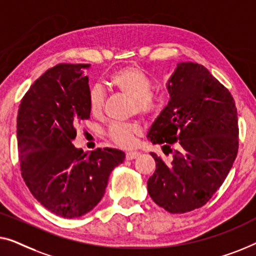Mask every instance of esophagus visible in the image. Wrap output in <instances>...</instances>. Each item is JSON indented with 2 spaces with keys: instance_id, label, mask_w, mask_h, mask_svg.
<instances>
[{
  "instance_id": "1",
  "label": "esophagus",
  "mask_w": 256,
  "mask_h": 256,
  "mask_svg": "<svg viewBox=\"0 0 256 256\" xmlns=\"http://www.w3.org/2000/svg\"><path fill=\"white\" fill-rule=\"evenodd\" d=\"M140 156L139 152H128L126 153V160H133L136 159Z\"/></svg>"
}]
</instances>
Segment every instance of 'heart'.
<instances>
[{"label":"heart","mask_w":256,"mask_h":256,"mask_svg":"<svg viewBox=\"0 0 256 256\" xmlns=\"http://www.w3.org/2000/svg\"><path fill=\"white\" fill-rule=\"evenodd\" d=\"M108 84L116 90L132 100V109L144 117H153L162 110L164 96L150 92L152 81L142 68L128 66L120 68L108 78ZM88 106L92 114H100L103 106V92L98 87H92L88 94ZM142 128L136 123L114 124L110 126L109 136L122 147H132Z\"/></svg>","instance_id":"obj_1"}]
</instances>
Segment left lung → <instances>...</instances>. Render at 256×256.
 <instances>
[{
  "instance_id": "left-lung-1",
  "label": "left lung",
  "mask_w": 256,
  "mask_h": 256,
  "mask_svg": "<svg viewBox=\"0 0 256 256\" xmlns=\"http://www.w3.org/2000/svg\"><path fill=\"white\" fill-rule=\"evenodd\" d=\"M167 89L170 98L147 138L162 144L172 159L164 162L150 153L156 169L147 190L166 211L184 214L206 204L231 170L239 145L238 114L231 92L196 62L176 64Z\"/></svg>"
}]
</instances>
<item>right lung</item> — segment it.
Here are the masks:
<instances>
[{
	"instance_id": "1",
	"label": "right lung",
	"mask_w": 256,
	"mask_h": 256,
	"mask_svg": "<svg viewBox=\"0 0 256 256\" xmlns=\"http://www.w3.org/2000/svg\"><path fill=\"white\" fill-rule=\"evenodd\" d=\"M90 64H60L50 68L20 100L17 116L22 176L34 198L56 216L81 217L98 204L110 172L124 152L97 148L90 154L72 142L88 106Z\"/></svg>"
}]
</instances>
